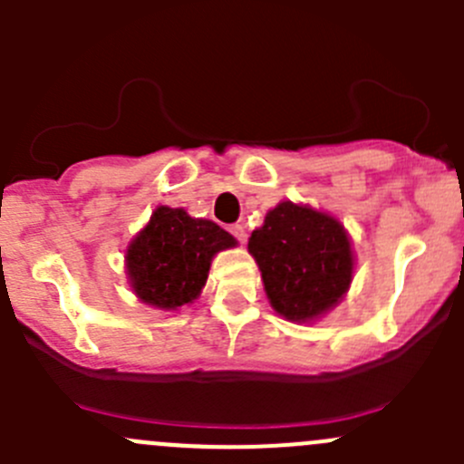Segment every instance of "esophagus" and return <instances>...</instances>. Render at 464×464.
Returning a JSON list of instances; mask_svg holds the SVG:
<instances>
[{
  "mask_svg": "<svg viewBox=\"0 0 464 464\" xmlns=\"http://www.w3.org/2000/svg\"><path fill=\"white\" fill-rule=\"evenodd\" d=\"M228 231L233 233V237H236L237 242H242V245H245V242H246V228L242 227V224H233V227H228Z\"/></svg>",
  "mask_w": 464,
  "mask_h": 464,
  "instance_id": "obj_1",
  "label": "esophagus"
}]
</instances>
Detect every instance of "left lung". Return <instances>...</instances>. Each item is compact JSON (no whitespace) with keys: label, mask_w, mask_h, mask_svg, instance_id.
<instances>
[{"label":"left lung","mask_w":464,"mask_h":464,"mask_svg":"<svg viewBox=\"0 0 464 464\" xmlns=\"http://www.w3.org/2000/svg\"><path fill=\"white\" fill-rule=\"evenodd\" d=\"M271 305L289 321H312L343 298L353 280V249L330 215L283 202L249 237Z\"/></svg>","instance_id":"obj_1"}]
</instances>
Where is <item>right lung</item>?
<instances>
[{"label":"right lung","mask_w":464,"mask_h":464,"mask_svg":"<svg viewBox=\"0 0 464 464\" xmlns=\"http://www.w3.org/2000/svg\"><path fill=\"white\" fill-rule=\"evenodd\" d=\"M231 246L236 237L210 219L159 206L125 256L134 294L161 310L193 303L208 278L213 256Z\"/></svg>","instance_id":"right-lung-1"}]
</instances>
